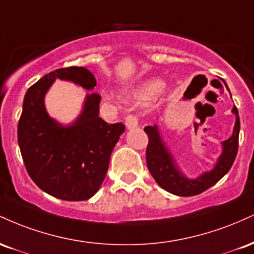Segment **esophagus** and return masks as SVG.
I'll return each mask as SVG.
<instances>
[{
    "instance_id": "34e87169",
    "label": "esophagus",
    "mask_w": 254,
    "mask_h": 254,
    "mask_svg": "<svg viewBox=\"0 0 254 254\" xmlns=\"http://www.w3.org/2000/svg\"><path fill=\"white\" fill-rule=\"evenodd\" d=\"M125 125H127V127L129 130L135 129V127H138V121H137L136 116L133 115L127 116V118H125Z\"/></svg>"
}]
</instances>
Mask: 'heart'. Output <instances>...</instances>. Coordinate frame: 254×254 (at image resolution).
<instances>
[{"instance_id":"heart-1","label":"heart","mask_w":254,"mask_h":254,"mask_svg":"<svg viewBox=\"0 0 254 254\" xmlns=\"http://www.w3.org/2000/svg\"><path fill=\"white\" fill-rule=\"evenodd\" d=\"M160 84L157 82H147L142 86L137 87V88L132 89L131 92L125 93V97L133 99V100L137 101H144L148 100L153 97L154 94L159 90Z\"/></svg>"}]
</instances>
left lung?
<instances>
[{"label":"left lung","mask_w":254,"mask_h":254,"mask_svg":"<svg viewBox=\"0 0 254 254\" xmlns=\"http://www.w3.org/2000/svg\"><path fill=\"white\" fill-rule=\"evenodd\" d=\"M226 84V82H224ZM228 88V86L226 84ZM229 90V89H228ZM232 112L234 113L235 125L233 135L228 139L222 142V154L218 157L216 165L210 172L200 174L196 179H189L182 173L179 167H177L173 156L168 151L161 136H160L157 125L145 127L144 131L148 135L149 142L147 145V166L150 174L155 182L166 191L177 196L189 197L196 196L208 190L215 185L233 166L239 148V131H240V119L237 107H233Z\"/></svg>","instance_id":"left-lung-1"}]
</instances>
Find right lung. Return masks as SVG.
Returning <instances> with one entry per match:
<instances>
[{
	"instance_id": "obj_1",
	"label": "right lung",
	"mask_w": 254,
	"mask_h": 254,
	"mask_svg": "<svg viewBox=\"0 0 254 254\" xmlns=\"http://www.w3.org/2000/svg\"><path fill=\"white\" fill-rule=\"evenodd\" d=\"M56 78L92 90L94 75L83 66L49 72L26 92L17 124V142L27 173L39 189L63 200H87L99 190L123 123L109 124L99 117L100 95L86 97L83 110L70 125H61L48 115L46 92Z\"/></svg>"
}]
</instances>
